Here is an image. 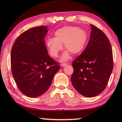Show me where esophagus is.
<instances>
[{
  "instance_id": "34e87169",
  "label": "esophagus",
  "mask_w": 122,
  "mask_h": 122,
  "mask_svg": "<svg viewBox=\"0 0 122 122\" xmlns=\"http://www.w3.org/2000/svg\"><path fill=\"white\" fill-rule=\"evenodd\" d=\"M61 66H63V67H64V66H67V64H66V63H63V64H61Z\"/></svg>"
}]
</instances>
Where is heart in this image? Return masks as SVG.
Instances as JSON below:
<instances>
[{"label":"heart","mask_w":122,"mask_h":122,"mask_svg":"<svg viewBox=\"0 0 122 122\" xmlns=\"http://www.w3.org/2000/svg\"><path fill=\"white\" fill-rule=\"evenodd\" d=\"M55 38L46 39V44L49 54L56 58L63 49V44L67 50L61 56V61H66L71 58V53L74 55L81 53L86 46L88 34L84 29L76 26H64L56 30Z\"/></svg>","instance_id":"1"}]
</instances>
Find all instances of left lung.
<instances>
[{"mask_svg": "<svg viewBox=\"0 0 122 122\" xmlns=\"http://www.w3.org/2000/svg\"><path fill=\"white\" fill-rule=\"evenodd\" d=\"M91 38L83 52L73 61L71 81L79 94L93 97L104 91L113 71V53L109 40L91 24Z\"/></svg>", "mask_w": 122, "mask_h": 122, "instance_id": "8db88e82", "label": "left lung"}]
</instances>
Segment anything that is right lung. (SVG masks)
I'll return each instance as SVG.
<instances>
[{"mask_svg":"<svg viewBox=\"0 0 122 122\" xmlns=\"http://www.w3.org/2000/svg\"><path fill=\"white\" fill-rule=\"evenodd\" d=\"M48 27L39 26L21 33L11 51L13 78L23 94L36 98L51 86L60 66L49 55L44 42Z\"/></svg>","mask_w":122,"mask_h":122,"instance_id":"right-lung-1","label":"right lung"}]
</instances>
